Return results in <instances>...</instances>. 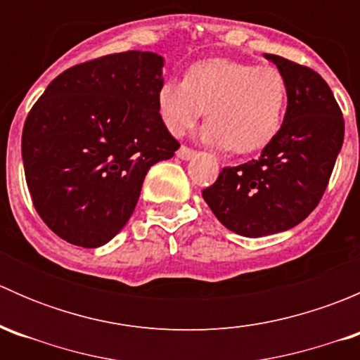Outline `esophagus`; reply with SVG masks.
<instances>
[{"label": "esophagus", "mask_w": 360, "mask_h": 360, "mask_svg": "<svg viewBox=\"0 0 360 360\" xmlns=\"http://www.w3.org/2000/svg\"><path fill=\"white\" fill-rule=\"evenodd\" d=\"M193 155H195V151L188 146H181L179 150H177V158H181V160H190Z\"/></svg>", "instance_id": "esophagus-1"}]
</instances>
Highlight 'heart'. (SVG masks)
Segmentation results:
<instances>
[{"mask_svg":"<svg viewBox=\"0 0 360 360\" xmlns=\"http://www.w3.org/2000/svg\"><path fill=\"white\" fill-rule=\"evenodd\" d=\"M285 104L288 86L277 68L231 59L195 64L184 79H165L157 94L160 118L172 136H184L207 111L202 139L237 153L259 150L277 136Z\"/></svg>","mask_w":360,"mask_h":360,"instance_id":"1","label":"heart"}]
</instances>
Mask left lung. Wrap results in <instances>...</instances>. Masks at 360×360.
<instances>
[{
	"mask_svg": "<svg viewBox=\"0 0 360 360\" xmlns=\"http://www.w3.org/2000/svg\"><path fill=\"white\" fill-rule=\"evenodd\" d=\"M288 86V110L261 157L224 167L202 191L233 233L257 238L291 230L321 202L341 150L345 122L328 83L314 69L264 53Z\"/></svg>",
	"mask_w": 360,
	"mask_h": 360,
	"instance_id": "left-lung-1",
	"label": "left lung"
}]
</instances>
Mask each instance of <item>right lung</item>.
Returning a JSON list of instances; mask_svg holds the SVG:
<instances>
[{"mask_svg": "<svg viewBox=\"0 0 360 360\" xmlns=\"http://www.w3.org/2000/svg\"><path fill=\"white\" fill-rule=\"evenodd\" d=\"M163 57L129 50L60 72L22 130L36 212L63 240L108 244L132 216L151 165L179 143L160 118Z\"/></svg>", "mask_w": 360, "mask_h": 360, "instance_id": "1", "label": "right lung"}]
</instances>
